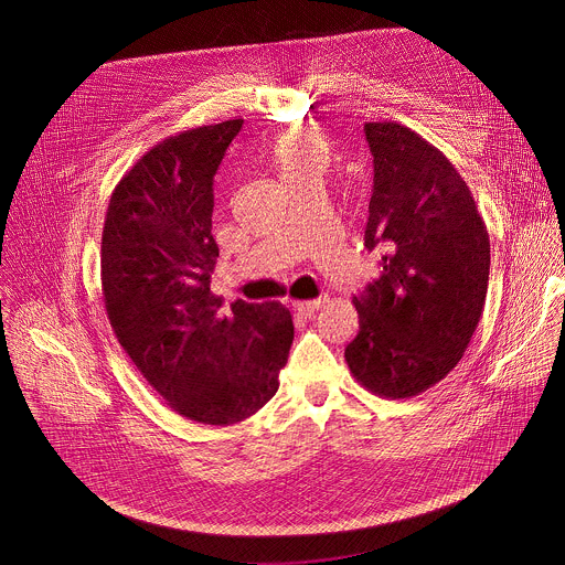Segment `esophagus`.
Listing matches in <instances>:
<instances>
[{
    "label": "esophagus",
    "mask_w": 565,
    "mask_h": 565,
    "mask_svg": "<svg viewBox=\"0 0 565 565\" xmlns=\"http://www.w3.org/2000/svg\"><path fill=\"white\" fill-rule=\"evenodd\" d=\"M327 298H316V300H294V309L298 311V313H302V316H311L316 309H320L322 307V302H324Z\"/></svg>",
    "instance_id": "esophagus-1"
}]
</instances>
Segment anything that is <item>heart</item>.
<instances>
[{
    "mask_svg": "<svg viewBox=\"0 0 565 565\" xmlns=\"http://www.w3.org/2000/svg\"><path fill=\"white\" fill-rule=\"evenodd\" d=\"M271 159L287 188H291L300 181L320 179L324 174L329 163V148L320 137L294 128L276 137L271 146Z\"/></svg>",
    "mask_w": 565,
    "mask_h": 565,
    "instance_id": "heart-1",
    "label": "heart"
}]
</instances>
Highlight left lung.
<instances>
[{
    "label": "left lung",
    "mask_w": 565,
    "mask_h": 565,
    "mask_svg": "<svg viewBox=\"0 0 565 565\" xmlns=\"http://www.w3.org/2000/svg\"><path fill=\"white\" fill-rule=\"evenodd\" d=\"M373 192L364 247L380 278L360 296L344 349L353 377L375 395L413 397L461 360L483 311L490 241L452 163L395 121L364 124Z\"/></svg>",
    "instance_id": "obj_1"
}]
</instances>
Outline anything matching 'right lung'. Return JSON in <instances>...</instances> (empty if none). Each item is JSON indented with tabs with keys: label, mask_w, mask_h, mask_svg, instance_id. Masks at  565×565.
I'll list each match as a JSON object with an SVG mask.
<instances>
[{
	"label": "right lung",
	"mask_w": 565,
	"mask_h": 565,
	"mask_svg": "<svg viewBox=\"0 0 565 565\" xmlns=\"http://www.w3.org/2000/svg\"><path fill=\"white\" fill-rule=\"evenodd\" d=\"M243 119L168 137L110 196L102 236V289L119 344L179 415L227 426L278 391L294 342L280 302L212 294L214 174Z\"/></svg>",
	"instance_id": "add662e5"
}]
</instances>
